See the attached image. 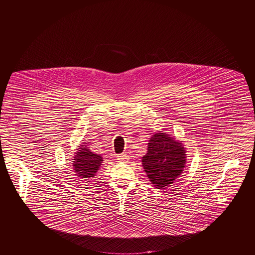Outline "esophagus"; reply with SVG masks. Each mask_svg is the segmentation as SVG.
Wrapping results in <instances>:
<instances>
[{"label": "esophagus", "instance_id": "34e87169", "mask_svg": "<svg viewBox=\"0 0 255 255\" xmlns=\"http://www.w3.org/2000/svg\"><path fill=\"white\" fill-rule=\"evenodd\" d=\"M117 160L120 161V162H125L128 160V155L126 153H122V154H119L117 156Z\"/></svg>", "mask_w": 255, "mask_h": 255}]
</instances>
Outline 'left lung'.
I'll return each mask as SVG.
<instances>
[{"mask_svg":"<svg viewBox=\"0 0 255 255\" xmlns=\"http://www.w3.org/2000/svg\"><path fill=\"white\" fill-rule=\"evenodd\" d=\"M142 166L154 187L165 189L180 177L186 167L187 154L182 141L158 131L148 141Z\"/></svg>","mask_w":255,"mask_h":255,"instance_id":"obj_1","label":"left lung"}]
</instances>
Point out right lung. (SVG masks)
I'll list each match as a JSON object with an SVG mask.
<instances>
[{"instance_id": "right-lung-1", "label": "right lung", "mask_w": 255, "mask_h": 255, "mask_svg": "<svg viewBox=\"0 0 255 255\" xmlns=\"http://www.w3.org/2000/svg\"><path fill=\"white\" fill-rule=\"evenodd\" d=\"M78 147L79 148L76 149L77 151L74 153L75 155L72 159L75 175L84 180L94 178L104 161L103 157L91 151L86 143Z\"/></svg>"}]
</instances>
